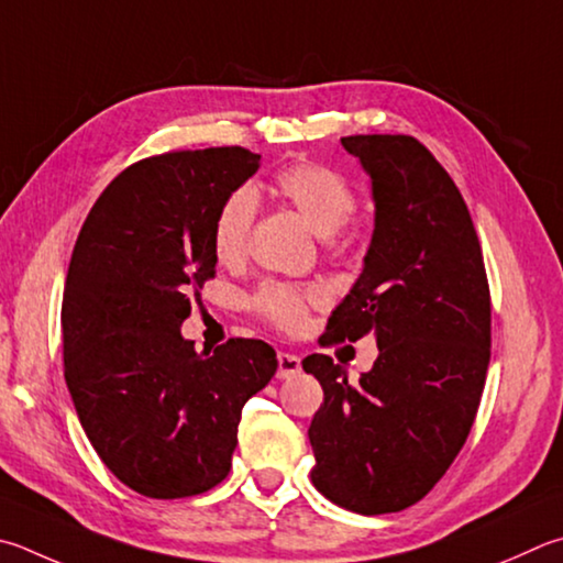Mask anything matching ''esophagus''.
I'll return each mask as SVG.
<instances>
[{
  "label": "esophagus",
  "instance_id": "obj_1",
  "mask_svg": "<svg viewBox=\"0 0 563 563\" xmlns=\"http://www.w3.org/2000/svg\"><path fill=\"white\" fill-rule=\"evenodd\" d=\"M300 369H302V364H300L298 354H290V352L278 354V379H290V376L300 374Z\"/></svg>",
  "mask_w": 563,
  "mask_h": 563
}]
</instances>
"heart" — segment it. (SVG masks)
Returning a JSON list of instances; mask_svg holds the SVG:
<instances>
[{
  "instance_id": "heart-1",
  "label": "heart",
  "mask_w": 563,
  "mask_h": 563,
  "mask_svg": "<svg viewBox=\"0 0 563 563\" xmlns=\"http://www.w3.org/2000/svg\"><path fill=\"white\" fill-rule=\"evenodd\" d=\"M273 191L283 201L308 221V227L317 236L330 239L336 231L346 227L356 209L354 189L340 172L314 165V162H298L285 167L273 181ZM255 219V201L249 191H233L221 203L213 221V253L221 263H236L246 251L249 233ZM320 300L317 290H300L285 283H265L255 292L253 305L265 320L295 330L302 324L308 305Z\"/></svg>"
}]
</instances>
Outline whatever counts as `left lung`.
I'll use <instances>...</instances> for the list:
<instances>
[{"label":"left lung","instance_id":"obj_1","mask_svg":"<svg viewBox=\"0 0 563 563\" xmlns=\"http://www.w3.org/2000/svg\"><path fill=\"white\" fill-rule=\"evenodd\" d=\"M372 179L364 268L322 344L372 334L374 366L352 384L327 354L302 369L324 391L310 423L312 485L360 515L401 512L431 493L473 428L489 364L483 251L451 175L408 135H352Z\"/></svg>","mask_w":563,"mask_h":563}]
</instances>
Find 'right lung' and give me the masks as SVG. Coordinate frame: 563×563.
Masks as SVG:
<instances>
[{"label":"right lung","mask_w":563,"mask_h":563,"mask_svg":"<svg viewBox=\"0 0 563 563\" xmlns=\"http://www.w3.org/2000/svg\"><path fill=\"white\" fill-rule=\"evenodd\" d=\"M258 162L243 147L142 159L100 194L70 255L60 308L68 391L100 460L145 497L219 485L243 406L278 369L263 340L197 354L179 330L217 271L221 203Z\"/></svg>","instance_id":"add662e5"}]
</instances>
